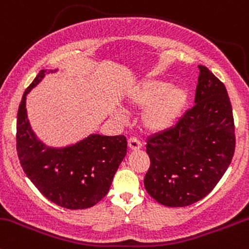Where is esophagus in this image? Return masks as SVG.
<instances>
[{"label":"esophagus","mask_w":249,"mask_h":249,"mask_svg":"<svg viewBox=\"0 0 249 249\" xmlns=\"http://www.w3.org/2000/svg\"><path fill=\"white\" fill-rule=\"evenodd\" d=\"M128 147L133 151L139 150V148H142V142H140V140H138L137 138H129V139H128Z\"/></svg>","instance_id":"1"}]
</instances>
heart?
I'll return each mask as SVG.
<instances>
[{"mask_svg": "<svg viewBox=\"0 0 249 249\" xmlns=\"http://www.w3.org/2000/svg\"><path fill=\"white\" fill-rule=\"evenodd\" d=\"M127 102L134 107H147L142 114L143 127L150 132H163L182 116L188 106L189 94L182 86L150 79L129 91Z\"/></svg>", "mask_w": 249, "mask_h": 249, "instance_id": "b5f03b06", "label": "heart"}]
</instances>
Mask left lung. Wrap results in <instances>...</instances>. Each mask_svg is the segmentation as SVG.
I'll list each match as a JSON object with an SVG mask.
<instances>
[{
    "instance_id": "obj_1",
    "label": "left lung",
    "mask_w": 249,
    "mask_h": 249,
    "mask_svg": "<svg viewBox=\"0 0 249 249\" xmlns=\"http://www.w3.org/2000/svg\"><path fill=\"white\" fill-rule=\"evenodd\" d=\"M196 99L175 127L147 139L151 164L143 178L160 204L183 207L201 200L216 187L235 152L232 107L224 84L205 66Z\"/></svg>"
}]
</instances>
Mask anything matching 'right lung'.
<instances>
[{
	"instance_id": "right-lung-1",
	"label": "right lung",
	"mask_w": 249,
	"mask_h": 249,
	"mask_svg": "<svg viewBox=\"0 0 249 249\" xmlns=\"http://www.w3.org/2000/svg\"><path fill=\"white\" fill-rule=\"evenodd\" d=\"M56 71H40L22 96L17 121L18 157L45 198L65 209H89L109 192L127 153V139L124 135L89 134L65 147L48 146L38 139L27 117L26 97L47 74Z\"/></svg>"
}]
</instances>
